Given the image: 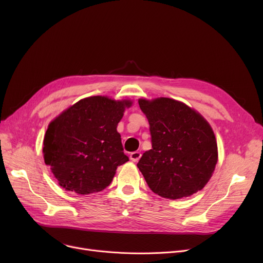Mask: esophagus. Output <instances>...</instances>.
Segmentation results:
<instances>
[{
	"label": "esophagus",
	"instance_id": "34e87169",
	"mask_svg": "<svg viewBox=\"0 0 263 263\" xmlns=\"http://www.w3.org/2000/svg\"><path fill=\"white\" fill-rule=\"evenodd\" d=\"M141 157H142V155L140 151H133V153L130 154V160L133 162H137L141 159Z\"/></svg>",
	"mask_w": 263,
	"mask_h": 263
}]
</instances>
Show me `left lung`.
<instances>
[{"label": "left lung", "instance_id": "8db88e82", "mask_svg": "<svg viewBox=\"0 0 263 263\" xmlns=\"http://www.w3.org/2000/svg\"><path fill=\"white\" fill-rule=\"evenodd\" d=\"M149 122L153 148L137 167L156 194L168 199L187 197L208 183L217 163L212 128L195 109L171 98L140 99Z\"/></svg>", "mask_w": 263, "mask_h": 263}]
</instances>
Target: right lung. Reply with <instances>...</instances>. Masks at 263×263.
Here are the masks:
<instances>
[{
  "label": "right lung",
  "mask_w": 263,
  "mask_h": 263,
  "mask_svg": "<svg viewBox=\"0 0 263 263\" xmlns=\"http://www.w3.org/2000/svg\"><path fill=\"white\" fill-rule=\"evenodd\" d=\"M130 100L93 96L82 99L49 124L44 139V159L59 184L87 195L112 182L123 154L117 124Z\"/></svg>",
  "instance_id": "right-lung-1"
}]
</instances>
